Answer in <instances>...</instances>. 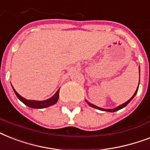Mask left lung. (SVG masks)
Here are the masks:
<instances>
[{
	"label": "left lung",
	"instance_id": "obj_1",
	"mask_svg": "<svg viewBox=\"0 0 150 150\" xmlns=\"http://www.w3.org/2000/svg\"><path fill=\"white\" fill-rule=\"evenodd\" d=\"M139 75H140V68L139 67ZM139 80H140V77H139ZM138 89H139V86H138V88L137 89H136V91H135V93H134V95H133L132 97L130 98V100H128L127 102L124 103H122L121 105H119V106H117V107H115V108H113V109H104V108H101V107H97V106H95L94 104H93V103H89L88 100H86V102L89 104V106H90V107H93V108H96V109H98V110H103V111H107V112H115V111H117V110H119L122 109V108H124L125 107H126L127 105L129 103L131 102V100H132L134 97H135V96L136 95V93H137L138 92Z\"/></svg>",
	"mask_w": 150,
	"mask_h": 150
}]
</instances>
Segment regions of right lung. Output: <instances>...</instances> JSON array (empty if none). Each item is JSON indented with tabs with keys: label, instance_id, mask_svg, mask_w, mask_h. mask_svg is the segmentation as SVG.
I'll list each match as a JSON object with an SVG mask.
<instances>
[{
	"label": "right lung",
	"instance_id": "add662e5",
	"mask_svg": "<svg viewBox=\"0 0 150 150\" xmlns=\"http://www.w3.org/2000/svg\"><path fill=\"white\" fill-rule=\"evenodd\" d=\"M13 90H14V92H15V95L17 96L18 100H21L24 104H25L29 107H31V108H35V109H42V108H46V107L52 106V105L55 104V103L57 102V100H58V98H59V90H60V89L56 92V93L54 94V96H52V97L47 99V100H41V101H39V100H26V99H25L24 97H22V96H20L19 94L15 91L14 88H13Z\"/></svg>",
	"mask_w": 150,
	"mask_h": 150
}]
</instances>
